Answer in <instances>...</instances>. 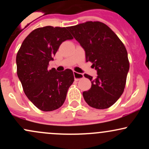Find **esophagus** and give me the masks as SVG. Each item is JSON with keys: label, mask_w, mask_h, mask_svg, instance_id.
<instances>
[{"label": "esophagus", "mask_w": 149, "mask_h": 149, "mask_svg": "<svg viewBox=\"0 0 149 149\" xmlns=\"http://www.w3.org/2000/svg\"><path fill=\"white\" fill-rule=\"evenodd\" d=\"M73 76H74L75 80H77V81L80 79H82V78L84 77L83 74H81V73H79L78 72H76V71H73Z\"/></svg>", "instance_id": "1"}]
</instances>
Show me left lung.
Returning <instances> with one entry per match:
<instances>
[{"label":"left lung","instance_id":"left-lung-1","mask_svg":"<svg viewBox=\"0 0 149 149\" xmlns=\"http://www.w3.org/2000/svg\"><path fill=\"white\" fill-rule=\"evenodd\" d=\"M83 47L85 61L92 63L97 77L85 74L90 80L91 88L83 92L89 106L97 109H108L123 93L130 62L124 44L105 24L89 21L67 27Z\"/></svg>","mask_w":149,"mask_h":149}]
</instances>
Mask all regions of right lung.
Here are the masks:
<instances>
[{
  "label": "right lung",
  "instance_id": "add662e5",
  "mask_svg": "<svg viewBox=\"0 0 149 149\" xmlns=\"http://www.w3.org/2000/svg\"><path fill=\"white\" fill-rule=\"evenodd\" d=\"M73 38L67 27H40L27 36L17 54V73L24 92L42 111L61 107L74 81L71 69L58 72L47 69L61 44Z\"/></svg>",
  "mask_w": 149,
  "mask_h": 149
}]
</instances>
